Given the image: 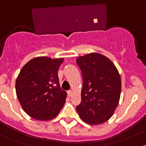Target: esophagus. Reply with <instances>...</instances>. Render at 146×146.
<instances>
[{
  "label": "esophagus",
  "instance_id": "obj_1",
  "mask_svg": "<svg viewBox=\"0 0 146 146\" xmlns=\"http://www.w3.org/2000/svg\"><path fill=\"white\" fill-rule=\"evenodd\" d=\"M72 94H73V92H71V91H68V92H67V95L69 96V97H71Z\"/></svg>",
  "mask_w": 146,
  "mask_h": 146
}]
</instances>
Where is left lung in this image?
<instances>
[{
  "mask_svg": "<svg viewBox=\"0 0 146 146\" xmlns=\"http://www.w3.org/2000/svg\"><path fill=\"white\" fill-rule=\"evenodd\" d=\"M83 85L82 101L77 112L92 125L106 122L114 113L120 99L121 81L118 70L110 59L99 53L78 57Z\"/></svg>",
  "mask_w": 146,
  "mask_h": 146,
  "instance_id": "obj_1",
  "label": "left lung"
}]
</instances>
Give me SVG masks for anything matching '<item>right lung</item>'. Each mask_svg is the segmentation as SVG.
Listing matches in <instances>:
<instances>
[{"label": "right lung", "mask_w": 146, "mask_h": 146, "mask_svg": "<svg viewBox=\"0 0 146 146\" xmlns=\"http://www.w3.org/2000/svg\"><path fill=\"white\" fill-rule=\"evenodd\" d=\"M64 58L36 57L22 68L15 82L16 95L25 112L31 118L49 121L65 104L67 92L61 89L58 71Z\"/></svg>", "instance_id": "1"}]
</instances>
